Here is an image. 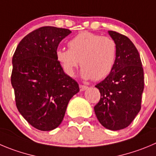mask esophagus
Segmentation results:
<instances>
[{
    "mask_svg": "<svg viewBox=\"0 0 156 156\" xmlns=\"http://www.w3.org/2000/svg\"><path fill=\"white\" fill-rule=\"evenodd\" d=\"M79 88H80V91H85V90H86V89H88V87L86 86V85H79Z\"/></svg>",
    "mask_w": 156,
    "mask_h": 156,
    "instance_id": "1",
    "label": "esophagus"
}]
</instances>
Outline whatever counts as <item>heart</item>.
<instances>
[{
	"label": "heart",
	"instance_id": "heart-1",
	"mask_svg": "<svg viewBox=\"0 0 156 156\" xmlns=\"http://www.w3.org/2000/svg\"><path fill=\"white\" fill-rule=\"evenodd\" d=\"M68 50L59 48L56 60L67 75L72 77L79 65L83 79L99 81L111 73L117 57V44L111 37L83 31L68 43Z\"/></svg>",
	"mask_w": 156,
	"mask_h": 156
}]
</instances>
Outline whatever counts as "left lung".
<instances>
[{"label":"left lung","instance_id":"8db88e82","mask_svg":"<svg viewBox=\"0 0 156 156\" xmlns=\"http://www.w3.org/2000/svg\"><path fill=\"white\" fill-rule=\"evenodd\" d=\"M108 32L117 44V57L111 73L95 85L101 98L94 110L105 128L117 131L128 127L140 111L144 71L139 51L130 39L113 30Z\"/></svg>","mask_w":156,"mask_h":156}]
</instances>
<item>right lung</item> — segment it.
Returning a JSON list of instances; mask_svg holds the SVG:
<instances>
[{
	"instance_id": "right-lung-1",
	"label": "right lung",
	"mask_w": 156,
	"mask_h": 156,
	"mask_svg": "<svg viewBox=\"0 0 156 156\" xmlns=\"http://www.w3.org/2000/svg\"><path fill=\"white\" fill-rule=\"evenodd\" d=\"M68 29L46 26L26 35L13 55L11 85L17 110L29 124L51 131L62 123L68 102L79 91L67 75L55 52Z\"/></svg>"
}]
</instances>
